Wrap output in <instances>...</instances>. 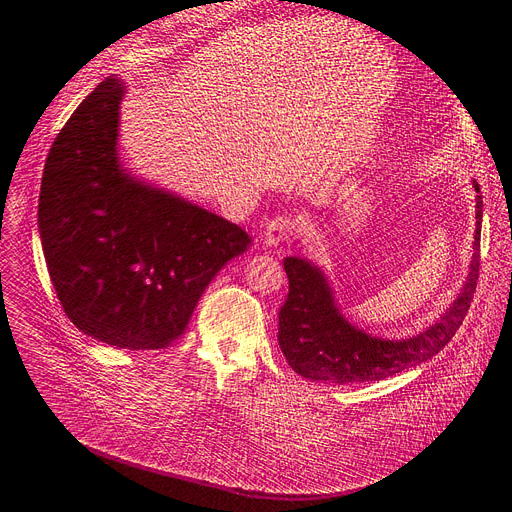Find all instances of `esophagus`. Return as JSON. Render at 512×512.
<instances>
[{
    "label": "esophagus",
    "instance_id": "esophagus-1",
    "mask_svg": "<svg viewBox=\"0 0 512 512\" xmlns=\"http://www.w3.org/2000/svg\"><path fill=\"white\" fill-rule=\"evenodd\" d=\"M296 229H298V218L289 216V214H281V216H275L273 221L266 223L262 239L269 248H277V246H281V243L289 241L291 235L296 233Z\"/></svg>",
    "mask_w": 512,
    "mask_h": 512
}]
</instances>
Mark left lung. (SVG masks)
Here are the masks:
<instances>
[{
	"label": "left lung",
	"instance_id": "left-lung-1",
	"mask_svg": "<svg viewBox=\"0 0 512 512\" xmlns=\"http://www.w3.org/2000/svg\"><path fill=\"white\" fill-rule=\"evenodd\" d=\"M479 193L477 181H473ZM475 243L469 275L452 306L440 321L404 339H383L354 327L337 306L333 289L319 266L289 256L283 269L289 294L279 310V346L298 375L327 383L379 381L433 358L440 352L469 312L479 277V241L483 198H475Z\"/></svg>",
	"mask_w": 512,
	"mask_h": 512
}]
</instances>
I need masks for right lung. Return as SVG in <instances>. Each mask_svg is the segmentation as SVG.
I'll return each mask as SVG.
<instances>
[{
    "label": "right lung",
    "instance_id": "right-lung-1",
    "mask_svg": "<svg viewBox=\"0 0 512 512\" xmlns=\"http://www.w3.org/2000/svg\"><path fill=\"white\" fill-rule=\"evenodd\" d=\"M125 91L112 75L72 112L45 160L37 223L77 329L116 348L160 350L183 335L208 283L252 239L129 173L118 156Z\"/></svg>",
    "mask_w": 512,
    "mask_h": 512
}]
</instances>
